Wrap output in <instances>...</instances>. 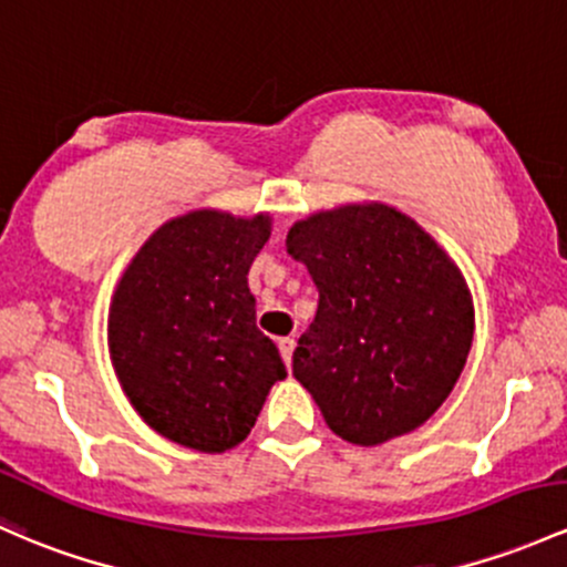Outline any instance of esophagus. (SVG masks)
Segmentation results:
<instances>
[{
  "instance_id": "obj_1",
  "label": "esophagus",
  "mask_w": 567,
  "mask_h": 567,
  "mask_svg": "<svg viewBox=\"0 0 567 567\" xmlns=\"http://www.w3.org/2000/svg\"><path fill=\"white\" fill-rule=\"evenodd\" d=\"M293 350H296V339H290V337L279 339V353H282V361L288 363V367H290V361H293Z\"/></svg>"
}]
</instances>
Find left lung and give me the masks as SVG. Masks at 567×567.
<instances>
[{"label":"left lung","mask_w":567,"mask_h":567,"mask_svg":"<svg viewBox=\"0 0 567 567\" xmlns=\"http://www.w3.org/2000/svg\"><path fill=\"white\" fill-rule=\"evenodd\" d=\"M285 247L320 293L293 378L331 432L380 445L419 429L454 391L473 344V299L454 260L385 204L312 214Z\"/></svg>","instance_id":"8db88e82"}]
</instances>
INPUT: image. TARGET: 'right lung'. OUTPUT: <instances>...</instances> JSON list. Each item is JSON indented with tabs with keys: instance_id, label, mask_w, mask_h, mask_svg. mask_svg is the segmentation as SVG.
I'll list each match as a JSON object with an SVG mask.
<instances>
[{
	"instance_id": "right-lung-1",
	"label": "right lung",
	"mask_w": 567,
	"mask_h": 567,
	"mask_svg": "<svg viewBox=\"0 0 567 567\" xmlns=\"http://www.w3.org/2000/svg\"><path fill=\"white\" fill-rule=\"evenodd\" d=\"M271 217L182 214L154 230L122 274L109 315L116 378L154 432L204 454L249 434L268 391L288 378L255 323L247 274Z\"/></svg>"
}]
</instances>
